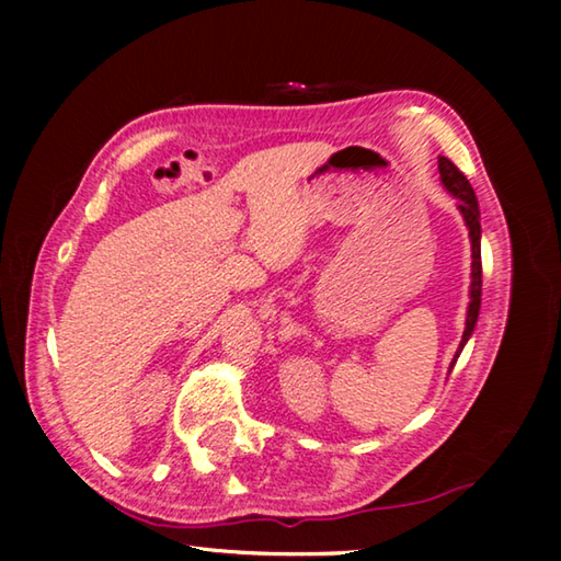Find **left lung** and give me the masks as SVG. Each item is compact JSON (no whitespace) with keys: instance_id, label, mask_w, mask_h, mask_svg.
<instances>
[{"instance_id":"8db88e82","label":"left lung","mask_w":561,"mask_h":561,"mask_svg":"<svg viewBox=\"0 0 561 561\" xmlns=\"http://www.w3.org/2000/svg\"><path fill=\"white\" fill-rule=\"evenodd\" d=\"M438 170H440V180L445 190H448L450 195L458 197V210L462 213V220L468 225L470 230V244H472V272H470V304H468V319H465V331H462V341H460V348L455 358L460 356L462 346L468 344V339L472 334L474 324H478V314H480V294H482V260H480V207H478V197H474V190L468 183V178H465L458 165L453 163L448 158H438ZM453 358V364H455Z\"/></svg>"}]
</instances>
